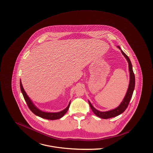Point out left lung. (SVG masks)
<instances>
[{
  "label": "left lung",
  "mask_w": 153,
  "mask_h": 153,
  "mask_svg": "<svg viewBox=\"0 0 153 153\" xmlns=\"http://www.w3.org/2000/svg\"><path fill=\"white\" fill-rule=\"evenodd\" d=\"M117 47L121 50L122 54L126 58V59L128 63V68H129V72H130L129 85H128L127 93L126 94V96L124 98L123 101L121 102L120 105L115 109H111V110L107 111H100L95 108L92 106V105L91 104L90 101L88 100L89 106L92 109V111H93V112L97 117H98L101 118H102V119H108L110 118L115 117L118 116L120 114H122L123 112H124V111L127 109V108L129 104V102L131 100V97H132V94H133V92L134 90V88H135V75H134V72L132 70V66L130 59H129L128 56L122 51V49H121V48L119 46H117Z\"/></svg>",
  "instance_id": "obj_1"
}]
</instances>
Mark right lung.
<instances>
[{
	"label": "right lung",
	"mask_w": 153,
	"mask_h": 153,
	"mask_svg": "<svg viewBox=\"0 0 153 153\" xmlns=\"http://www.w3.org/2000/svg\"><path fill=\"white\" fill-rule=\"evenodd\" d=\"M20 87H21V92L23 94V96L24 97V99H25L28 107L34 114H35L36 115L39 117H41V118H45V119H47V120H58V119L62 118L65 114L66 112L68 111V110L69 108V106L71 104V101L69 102V104L67 106V107L61 111H59L58 112H48L43 111L39 109L38 108H37L35 105V104H33L32 101L28 97V95L26 93L25 91L24 90L23 87L22 86V82H21V79H20Z\"/></svg>",
	"instance_id": "obj_1"
}]
</instances>
